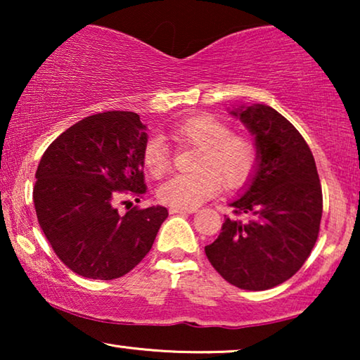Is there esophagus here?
I'll return each instance as SVG.
<instances>
[{"label":"esophagus","instance_id":"1","mask_svg":"<svg viewBox=\"0 0 360 360\" xmlns=\"http://www.w3.org/2000/svg\"><path fill=\"white\" fill-rule=\"evenodd\" d=\"M196 208L193 210H185V208H170V214H190L195 213Z\"/></svg>","mask_w":360,"mask_h":360}]
</instances>
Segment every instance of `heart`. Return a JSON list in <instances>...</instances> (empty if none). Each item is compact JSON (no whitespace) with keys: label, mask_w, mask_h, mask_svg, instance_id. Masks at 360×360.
I'll return each instance as SVG.
<instances>
[{"label":"heart","mask_w":360,"mask_h":360,"mask_svg":"<svg viewBox=\"0 0 360 360\" xmlns=\"http://www.w3.org/2000/svg\"><path fill=\"white\" fill-rule=\"evenodd\" d=\"M179 144L198 147L193 172L170 176L157 190L162 203L172 208L193 210L218 193L221 184L238 188L252 174L255 147L248 137L231 134L226 122L210 115H196L176 122L170 131ZM142 165L152 176L164 175L170 167V150L160 137H150L142 147Z\"/></svg>","instance_id":"b5f03b06"}]
</instances>
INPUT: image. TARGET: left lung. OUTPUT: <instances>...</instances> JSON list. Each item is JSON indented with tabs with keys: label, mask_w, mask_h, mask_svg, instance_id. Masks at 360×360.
I'll return each mask as SVG.
<instances>
[{
	"label": "left lung",
	"mask_w": 360,
	"mask_h": 360,
	"mask_svg": "<svg viewBox=\"0 0 360 360\" xmlns=\"http://www.w3.org/2000/svg\"><path fill=\"white\" fill-rule=\"evenodd\" d=\"M238 116L255 137L257 164L244 195L231 206L218 239L205 252L221 277L243 290H269L302 269L318 239L321 184L307 141L267 105L239 106Z\"/></svg>",
	"instance_id": "8db88e82"
}]
</instances>
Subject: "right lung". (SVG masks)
<instances>
[{
  "instance_id": "1",
  "label": "right lung",
  "mask_w": 360,
  "mask_h": 360,
  "mask_svg": "<svg viewBox=\"0 0 360 360\" xmlns=\"http://www.w3.org/2000/svg\"><path fill=\"white\" fill-rule=\"evenodd\" d=\"M146 141L136 112H98L62 132L39 162L32 193L39 226L57 257L82 277L126 275L169 216L164 206H134L124 216L115 206L121 195L146 193Z\"/></svg>"
}]
</instances>
